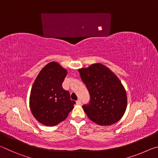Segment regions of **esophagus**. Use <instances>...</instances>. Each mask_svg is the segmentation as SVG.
<instances>
[{
	"label": "esophagus",
	"mask_w": 158,
	"mask_h": 158,
	"mask_svg": "<svg viewBox=\"0 0 158 158\" xmlns=\"http://www.w3.org/2000/svg\"><path fill=\"white\" fill-rule=\"evenodd\" d=\"M76 103H77V105H81V100H77Z\"/></svg>",
	"instance_id": "34e87169"
}]
</instances>
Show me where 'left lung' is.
Instances as JSON below:
<instances>
[{"instance_id":"left-lung-1","label":"left lung","mask_w":158,"mask_h":158,"mask_svg":"<svg viewBox=\"0 0 158 158\" xmlns=\"http://www.w3.org/2000/svg\"><path fill=\"white\" fill-rule=\"evenodd\" d=\"M90 100L83 105L87 116L100 125H111L119 121L127 107L126 91L121 81L107 67L101 63L79 69Z\"/></svg>"}]
</instances>
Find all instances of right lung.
Returning a JSON list of instances; mask_svg holds the SVG:
<instances>
[{
	"label": "right lung",
	"instance_id": "obj_1",
	"mask_svg": "<svg viewBox=\"0 0 158 158\" xmlns=\"http://www.w3.org/2000/svg\"><path fill=\"white\" fill-rule=\"evenodd\" d=\"M67 74V69L58 63L51 62L41 69L32 86L31 111L37 121L46 126H55L65 120L76 103L62 87Z\"/></svg>",
	"mask_w": 158,
	"mask_h": 158
}]
</instances>
